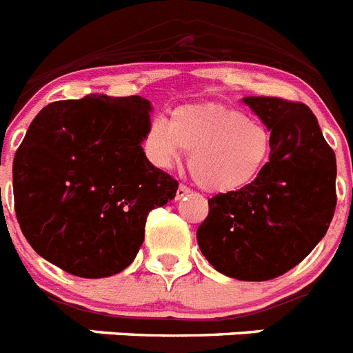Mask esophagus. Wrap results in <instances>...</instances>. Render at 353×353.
Instances as JSON below:
<instances>
[{"instance_id": "1", "label": "esophagus", "mask_w": 353, "mask_h": 353, "mask_svg": "<svg viewBox=\"0 0 353 353\" xmlns=\"http://www.w3.org/2000/svg\"><path fill=\"white\" fill-rule=\"evenodd\" d=\"M189 192H191V189L185 188V185H180V188L176 189V200H182V198L189 196Z\"/></svg>"}]
</instances>
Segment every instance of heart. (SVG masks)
<instances>
[{
	"instance_id": "1",
	"label": "heart",
	"mask_w": 353,
	"mask_h": 353,
	"mask_svg": "<svg viewBox=\"0 0 353 353\" xmlns=\"http://www.w3.org/2000/svg\"><path fill=\"white\" fill-rule=\"evenodd\" d=\"M144 155L168 170L189 153V170L200 188L234 192L250 188L266 170L273 153L271 132L237 108L219 103L176 108L171 123L159 117L148 126Z\"/></svg>"
}]
</instances>
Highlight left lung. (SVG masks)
I'll list each match as a JSON object with an SVG mask.
<instances>
[{"label": "left lung", "instance_id": "8db88e82", "mask_svg": "<svg viewBox=\"0 0 353 353\" xmlns=\"http://www.w3.org/2000/svg\"><path fill=\"white\" fill-rule=\"evenodd\" d=\"M271 130L273 153L250 188L209 198L198 227L201 254L219 273L261 282L311 254L336 210V153L305 103L271 96L243 99Z\"/></svg>", "mask_w": 353, "mask_h": 353}]
</instances>
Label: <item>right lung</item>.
I'll return each mask as SVG.
<instances>
[{"label":"right lung","instance_id":"right-lung-1","mask_svg":"<svg viewBox=\"0 0 353 353\" xmlns=\"http://www.w3.org/2000/svg\"><path fill=\"white\" fill-rule=\"evenodd\" d=\"M150 110L141 96L89 94L53 101L33 119L12 182L19 227L41 257L82 279L130 266L150 210L179 189L141 146Z\"/></svg>","mask_w":353,"mask_h":353}]
</instances>
